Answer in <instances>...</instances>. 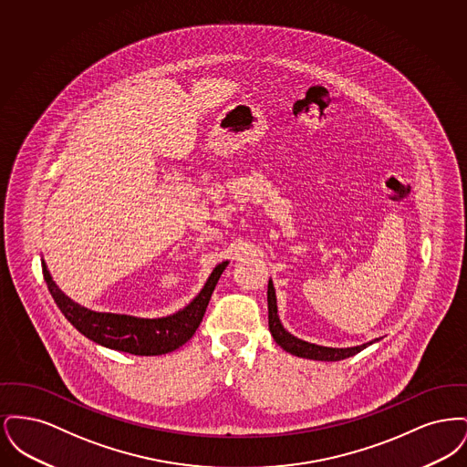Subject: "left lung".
Here are the masks:
<instances>
[{"mask_svg": "<svg viewBox=\"0 0 467 467\" xmlns=\"http://www.w3.org/2000/svg\"><path fill=\"white\" fill-rule=\"evenodd\" d=\"M267 322H269V331L273 339L276 341V345H280L285 352H289L292 356L303 357V358H311V360H343L347 357L356 356L360 350H364L366 347L373 345L377 339L358 345V347H352V348H329V347H320L315 343H308L303 341L296 336L287 333L278 318V308H276V296H275V287L273 282L269 280L267 284Z\"/></svg>", "mask_w": 467, "mask_h": 467, "instance_id": "8db88e82", "label": "left lung"}]
</instances>
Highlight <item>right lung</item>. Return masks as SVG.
<instances>
[{
  "mask_svg": "<svg viewBox=\"0 0 467 467\" xmlns=\"http://www.w3.org/2000/svg\"><path fill=\"white\" fill-rule=\"evenodd\" d=\"M225 266L227 261L212 271L200 294L183 310L162 318H138L131 315L99 313L80 306L56 285L42 261L47 287L67 322L94 343L133 356H162L187 343L200 327L208 301Z\"/></svg>",
  "mask_w": 467,
  "mask_h": 467,
  "instance_id": "1",
  "label": "right lung"
}]
</instances>
